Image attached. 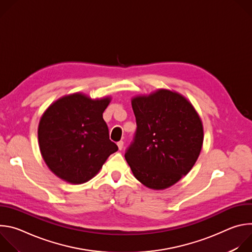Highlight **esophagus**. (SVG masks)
Listing matches in <instances>:
<instances>
[{
	"instance_id": "1",
	"label": "esophagus",
	"mask_w": 252,
	"mask_h": 252,
	"mask_svg": "<svg viewBox=\"0 0 252 252\" xmlns=\"http://www.w3.org/2000/svg\"><path fill=\"white\" fill-rule=\"evenodd\" d=\"M118 147H119V150H123V148H124V141L123 140H120L119 142H118Z\"/></svg>"
}]
</instances>
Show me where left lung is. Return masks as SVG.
I'll use <instances>...</instances> for the list:
<instances>
[{
    "mask_svg": "<svg viewBox=\"0 0 252 252\" xmlns=\"http://www.w3.org/2000/svg\"><path fill=\"white\" fill-rule=\"evenodd\" d=\"M136 130L125 158L134 177L152 189H165L187 175L203 142L201 120L181 94L158 90L131 99Z\"/></svg>",
    "mask_w": 252,
    "mask_h": 252,
    "instance_id": "1",
    "label": "left lung"
}]
</instances>
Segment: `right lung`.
Returning <instances> with one entry per match:
<instances>
[{"label": "right lung", "mask_w": 252, "mask_h": 252, "mask_svg": "<svg viewBox=\"0 0 252 252\" xmlns=\"http://www.w3.org/2000/svg\"><path fill=\"white\" fill-rule=\"evenodd\" d=\"M111 97L92 99L83 94L63 96L41 118L38 137L49 168L69 184L93 178L119 148L110 139L102 113Z\"/></svg>", "instance_id": "right-lung-1"}]
</instances>
